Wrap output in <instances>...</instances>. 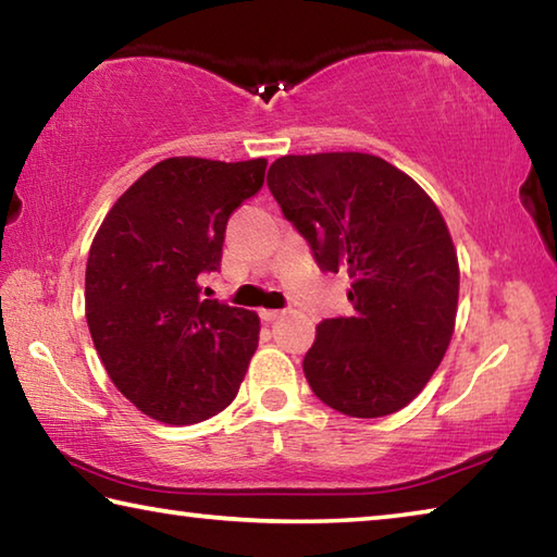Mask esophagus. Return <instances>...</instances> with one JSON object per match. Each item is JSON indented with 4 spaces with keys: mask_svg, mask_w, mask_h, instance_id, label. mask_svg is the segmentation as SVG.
I'll return each mask as SVG.
<instances>
[{
    "mask_svg": "<svg viewBox=\"0 0 557 557\" xmlns=\"http://www.w3.org/2000/svg\"><path fill=\"white\" fill-rule=\"evenodd\" d=\"M282 314H285V312H282V309H262L260 319H262V322L272 324V322H277V319H282Z\"/></svg>",
    "mask_w": 557,
    "mask_h": 557,
    "instance_id": "1",
    "label": "esophagus"
}]
</instances>
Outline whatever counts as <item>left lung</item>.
Instances as JSON below:
<instances>
[{
  "label": "left lung",
  "instance_id": "1",
  "mask_svg": "<svg viewBox=\"0 0 557 557\" xmlns=\"http://www.w3.org/2000/svg\"><path fill=\"white\" fill-rule=\"evenodd\" d=\"M268 186L324 272L351 277V317L324 319L305 356L309 388L351 418L418 395L455 332L459 268L445 219L408 174L361 152L287 154Z\"/></svg>",
  "mask_w": 557,
  "mask_h": 557
}]
</instances>
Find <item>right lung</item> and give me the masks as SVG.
Returning <instances> with one entry per match:
<instances>
[{
    "label": "right lung",
    "instance_id": "obj_1",
    "mask_svg": "<svg viewBox=\"0 0 557 557\" xmlns=\"http://www.w3.org/2000/svg\"><path fill=\"white\" fill-rule=\"evenodd\" d=\"M265 166L164 159L120 196L90 245L92 344L115 388L166 425L228 408L258 348V314L206 299L201 280L221 270L225 225L260 191Z\"/></svg>",
    "mask_w": 557,
    "mask_h": 557
}]
</instances>
